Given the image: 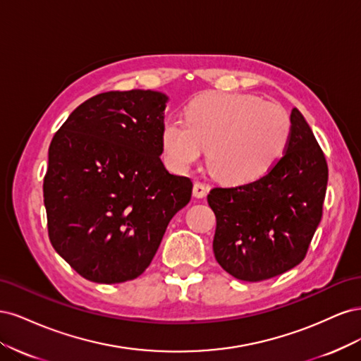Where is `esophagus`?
<instances>
[{
    "label": "esophagus",
    "instance_id": "1",
    "mask_svg": "<svg viewBox=\"0 0 361 361\" xmlns=\"http://www.w3.org/2000/svg\"><path fill=\"white\" fill-rule=\"evenodd\" d=\"M207 194V187L204 183H200V182H195L194 187H192V195L195 199H203L206 197Z\"/></svg>",
    "mask_w": 361,
    "mask_h": 361
}]
</instances>
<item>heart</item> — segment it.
Masks as SVG:
<instances>
[{
  "label": "heart",
  "mask_w": 361,
  "mask_h": 361,
  "mask_svg": "<svg viewBox=\"0 0 361 361\" xmlns=\"http://www.w3.org/2000/svg\"><path fill=\"white\" fill-rule=\"evenodd\" d=\"M292 123L285 108L247 93L207 92L185 108V122L170 118L161 129L169 166L187 173L207 149V167L228 185L265 178L286 154Z\"/></svg>",
  "instance_id": "b5f03b06"
}]
</instances>
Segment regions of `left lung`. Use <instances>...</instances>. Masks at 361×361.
Segmentation results:
<instances>
[{
    "label": "left lung",
    "mask_w": 361,
    "mask_h": 361,
    "mask_svg": "<svg viewBox=\"0 0 361 361\" xmlns=\"http://www.w3.org/2000/svg\"><path fill=\"white\" fill-rule=\"evenodd\" d=\"M286 154L265 178L235 188H214V255L238 280L283 274L304 259L321 223L329 167L312 128L293 108Z\"/></svg>",
    "instance_id": "1"
}]
</instances>
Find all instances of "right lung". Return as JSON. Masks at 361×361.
<instances>
[{
	"mask_svg": "<svg viewBox=\"0 0 361 361\" xmlns=\"http://www.w3.org/2000/svg\"><path fill=\"white\" fill-rule=\"evenodd\" d=\"M169 96L108 92L81 104L54 135L43 180L54 250L94 283L134 280L150 265L192 183L161 161Z\"/></svg>",
	"mask_w": 361,
	"mask_h": 361,
	"instance_id": "add662e5",
	"label": "right lung"
}]
</instances>
